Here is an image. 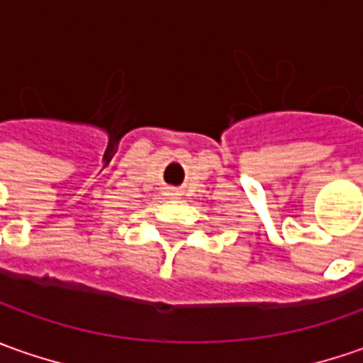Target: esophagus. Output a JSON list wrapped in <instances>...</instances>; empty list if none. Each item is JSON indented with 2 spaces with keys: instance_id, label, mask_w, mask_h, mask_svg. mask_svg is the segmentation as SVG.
I'll use <instances>...</instances> for the list:
<instances>
[{
  "instance_id": "esophagus-1",
  "label": "esophagus",
  "mask_w": 363,
  "mask_h": 363,
  "mask_svg": "<svg viewBox=\"0 0 363 363\" xmlns=\"http://www.w3.org/2000/svg\"><path fill=\"white\" fill-rule=\"evenodd\" d=\"M167 194H169V196H179V191H169Z\"/></svg>"
}]
</instances>
